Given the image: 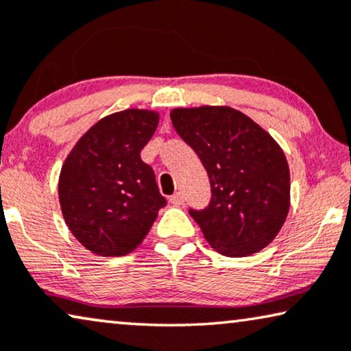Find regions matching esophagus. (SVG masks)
I'll list each match as a JSON object with an SVG mask.
<instances>
[{
    "label": "esophagus",
    "mask_w": 351,
    "mask_h": 351,
    "mask_svg": "<svg viewBox=\"0 0 351 351\" xmlns=\"http://www.w3.org/2000/svg\"><path fill=\"white\" fill-rule=\"evenodd\" d=\"M169 201L172 202V204H176V206L184 204V195H182L180 191H177V193H174V195L169 197Z\"/></svg>",
    "instance_id": "1"
}]
</instances>
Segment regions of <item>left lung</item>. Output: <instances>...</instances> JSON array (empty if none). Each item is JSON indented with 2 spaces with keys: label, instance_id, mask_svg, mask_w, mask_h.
<instances>
[{
  "label": "left lung",
  "instance_id": "left-lung-1",
  "mask_svg": "<svg viewBox=\"0 0 351 351\" xmlns=\"http://www.w3.org/2000/svg\"><path fill=\"white\" fill-rule=\"evenodd\" d=\"M171 120L209 176V204L188 209L206 241L226 256L260 252L289 209V169L280 147L231 108L174 109Z\"/></svg>",
  "mask_w": 351,
  "mask_h": 351
}]
</instances>
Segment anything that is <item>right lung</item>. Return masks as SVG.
Masks as SVG:
<instances>
[{
	"label": "right lung",
	"mask_w": 351,
	"mask_h": 351,
	"mask_svg": "<svg viewBox=\"0 0 351 351\" xmlns=\"http://www.w3.org/2000/svg\"><path fill=\"white\" fill-rule=\"evenodd\" d=\"M158 114L128 109L91 126L66 158L60 206L74 237L101 256L134 250L166 206L155 172L141 160Z\"/></svg>",
	"instance_id": "add662e5"
}]
</instances>
